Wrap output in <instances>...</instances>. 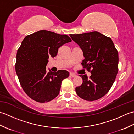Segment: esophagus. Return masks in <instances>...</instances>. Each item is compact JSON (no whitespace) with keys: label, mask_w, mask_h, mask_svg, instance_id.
<instances>
[{"label":"esophagus","mask_w":134,"mask_h":134,"mask_svg":"<svg viewBox=\"0 0 134 134\" xmlns=\"http://www.w3.org/2000/svg\"><path fill=\"white\" fill-rule=\"evenodd\" d=\"M70 76H71V77H75L76 75L74 73H72V72H70Z\"/></svg>","instance_id":"34e87169"}]
</instances>
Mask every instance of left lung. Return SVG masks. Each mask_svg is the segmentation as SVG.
I'll return each mask as SVG.
<instances>
[{
	"mask_svg": "<svg viewBox=\"0 0 134 134\" xmlns=\"http://www.w3.org/2000/svg\"><path fill=\"white\" fill-rule=\"evenodd\" d=\"M70 36L83 51V68L92 74L89 79L79 75L83 82L75 88L76 93L86 101L101 98L109 92L118 72V51L110 37L98 32Z\"/></svg>",
	"mask_w": 134,
	"mask_h": 134,
	"instance_id": "1",
	"label": "left lung"
}]
</instances>
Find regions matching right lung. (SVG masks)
Instances as JSON below:
<instances>
[{
	"instance_id": "1",
	"label": "right lung",
	"mask_w": 134,
	"mask_h": 134,
	"mask_svg": "<svg viewBox=\"0 0 134 134\" xmlns=\"http://www.w3.org/2000/svg\"><path fill=\"white\" fill-rule=\"evenodd\" d=\"M71 41L67 35L41 30L25 37L17 51L15 65L22 89L37 102H49L58 96L62 82L69 72L59 70L47 72L49 57L57 55L58 49Z\"/></svg>"
}]
</instances>
